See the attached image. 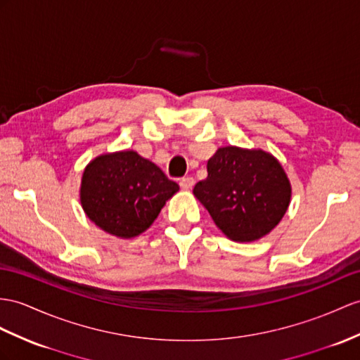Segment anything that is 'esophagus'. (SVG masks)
Masks as SVG:
<instances>
[{
    "mask_svg": "<svg viewBox=\"0 0 360 360\" xmlns=\"http://www.w3.org/2000/svg\"><path fill=\"white\" fill-rule=\"evenodd\" d=\"M194 183H195V180L192 177H185L180 180V188L183 191H189V189H192V186H194Z\"/></svg>",
    "mask_w": 360,
    "mask_h": 360,
    "instance_id": "34e87169",
    "label": "esophagus"
}]
</instances>
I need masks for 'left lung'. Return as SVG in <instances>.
<instances>
[{
  "label": "left lung",
  "mask_w": 360,
  "mask_h": 360,
  "mask_svg": "<svg viewBox=\"0 0 360 360\" xmlns=\"http://www.w3.org/2000/svg\"><path fill=\"white\" fill-rule=\"evenodd\" d=\"M194 195L227 238L258 241L283 220L292 185L275 155L259 148L221 146L207 160Z\"/></svg>",
  "instance_id": "left-lung-1"
}]
</instances>
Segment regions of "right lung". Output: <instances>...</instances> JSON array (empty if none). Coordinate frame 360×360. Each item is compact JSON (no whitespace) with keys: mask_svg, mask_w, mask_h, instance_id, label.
<instances>
[{"mask_svg":"<svg viewBox=\"0 0 360 360\" xmlns=\"http://www.w3.org/2000/svg\"><path fill=\"white\" fill-rule=\"evenodd\" d=\"M179 189L153 162L125 150L101 154L85 166L79 200L103 232L128 240L143 233Z\"/></svg>","mask_w":360,"mask_h":360,"instance_id":"add662e5","label":"right lung"}]
</instances>
